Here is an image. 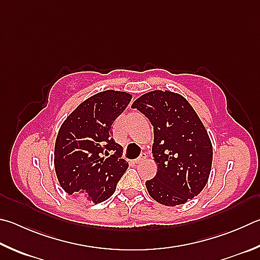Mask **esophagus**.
<instances>
[{"label":"esophagus","instance_id":"esophagus-1","mask_svg":"<svg viewBox=\"0 0 260 260\" xmlns=\"http://www.w3.org/2000/svg\"><path fill=\"white\" fill-rule=\"evenodd\" d=\"M145 158H146V154H145V153H142V154L140 155L139 158H136V159L134 160V161H135V164H140V162H142Z\"/></svg>","mask_w":260,"mask_h":260}]
</instances>
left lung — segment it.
Returning a JSON list of instances; mask_svg holds the SVG:
<instances>
[{
  "label": "left lung",
  "mask_w": 260,
  "mask_h": 260,
  "mask_svg": "<svg viewBox=\"0 0 260 260\" xmlns=\"http://www.w3.org/2000/svg\"><path fill=\"white\" fill-rule=\"evenodd\" d=\"M153 126L158 172L145 182L150 197L167 207L183 205L204 190L210 175L212 144L205 125L181 94L151 91L132 105Z\"/></svg>",
  "instance_id": "8db88e82"
}]
</instances>
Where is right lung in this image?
<instances>
[{
    "label": "right lung",
    "instance_id": "right-lung-1",
    "mask_svg": "<svg viewBox=\"0 0 260 260\" xmlns=\"http://www.w3.org/2000/svg\"><path fill=\"white\" fill-rule=\"evenodd\" d=\"M131 100L129 93L107 89L83 101L62 122L54 145V169L68 194L100 204L115 193L128 162L121 159L122 148L111 129Z\"/></svg>",
    "mask_w": 260,
    "mask_h": 260
}]
</instances>
